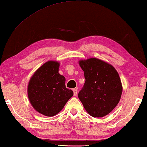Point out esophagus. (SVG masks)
<instances>
[{
    "mask_svg": "<svg viewBox=\"0 0 147 147\" xmlns=\"http://www.w3.org/2000/svg\"><path fill=\"white\" fill-rule=\"evenodd\" d=\"M73 93H74V96H76L77 94V93H78V91H77L76 89H73Z\"/></svg>",
    "mask_w": 147,
    "mask_h": 147,
    "instance_id": "1",
    "label": "esophagus"
}]
</instances>
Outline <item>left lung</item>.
<instances>
[{
  "label": "left lung",
  "mask_w": 147,
  "mask_h": 147,
  "mask_svg": "<svg viewBox=\"0 0 147 147\" xmlns=\"http://www.w3.org/2000/svg\"><path fill=\"white\" fill-rule=\"evenodd\" d=\"M86 82L78 93L84 108L93 117H102L111 112L120 100L123 87L116 69L97 58L79 61Z\"/></svg>",
  "instance_id": "1"
}]
</instances>
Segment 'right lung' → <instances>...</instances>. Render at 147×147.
Instances as JSON below:
<instances>
[{
    "label": "right lung",
    "mask_w": 147,
    "mask_h": 147,
    "mask_svg": "<svg viewBox=\"0 0 147 147\" xmlns=\"http://www.w3.org/2000/svg\"><path fill=\"white\" fill-rule=\"evenodd\" d=\"M59 63L49 61L41 66L30 80L28 96L33 108L43 115L58 114L73 95L66 88L65 78L58 73Z\"/></svg>",
    "instance_id": "add662e5"
}]
</instances>
